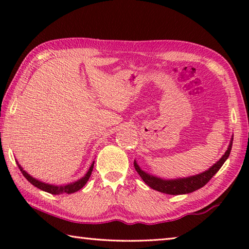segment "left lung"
<instances>
[{"mask_svg":"<svg viewBox=\"0 0 249 249\" xmlns=\"http://www.w3.org/2000/svg\"><path fill=\"white\" fill-rule=\"evenodd\" d=\"M231 145H233V138L230 142L229 148H227L226 153L223 155V157L218 160L216 163L210 168L209 170L202 172L200 175L189 177V178H182V179H175V180H163L157 178V177H154L151 175L146 174L145 171H142L136 161L134 162V167L138 175L142 177V179L144 180V182L149 185L151 189H154L156 191L166 193V195H185V193H191L193 191L197 190L209 182V181L212 179V177L216 174V172L221 169L223 163L226 161V159L229 158L231 154Z\"/></svg>","mask_w":249,"mask_h":249,"instance_id":"left-lung-1","label":"left lung"}]
</instances>
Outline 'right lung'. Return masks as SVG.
<instances>
[{
  "label": "right lung",
  "mask_w": 249,
  "mask_h": 249,
  "mask_svg": "<svg viewBox=\"0 0 249 249\" xmlns=\"http://www.w3.org/2000/svg\"><path fill=\"white\" fill-rule=\"evenodd\" d=\"M93 166H94V162L92 163L89 171L87 172V175L84 176L83 178H81L78 181H75V182H73V183H70V184H67V185H60V187L40 182V181L36 180L35 178H33V177L29 176L26 171H24L23 168L20 167L19 165H18V168H19V170L22 171V174H23L25 178H26L33 185H35L36 188H38V189H40V190L46 191L48 193H52V195H59V193H73V192L79 191L81 188H83L84 184L88 182V180H89V178H90V176L92 174V170H93Z\"/></svg>",
  "instance_id": "1"
}]
</instances>
